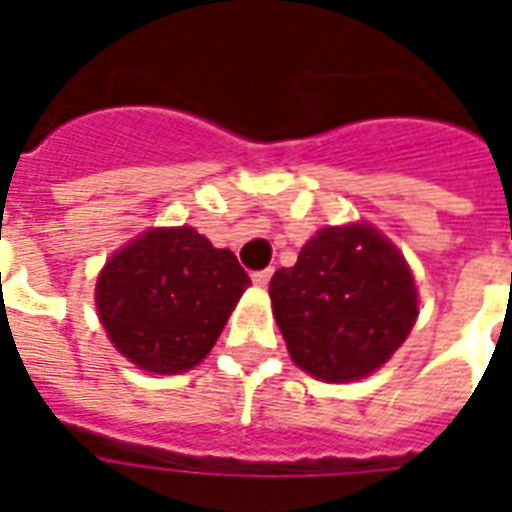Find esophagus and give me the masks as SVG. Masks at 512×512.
<instances>
[{
    "mask_svg": "<svg viewBox=\"0 0 512 512\" xmlns=\"http://www.w3.org/2000/svg\"><path fill=\"white\" fill-rule=\"evenodd\" d=\"M268 279H271V271H255V274H252V282H255L257 288H266L268 285Z\"/></svg>",
    "mask_w": 512,
    "mask_h": 512,
    "instance_id": "34e87169",
    "label": "esophagus"
}]
</instances>
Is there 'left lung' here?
<instances>
[{
  "label": "left lung",
  "instance_id": "1",
  "mask_svg": "<svg viewBox=\"0 0 512 512\" xmlns=\"http://www.w3.org/2000/svg\"><path fill=\"white\" fill-rule=\"evenodd\" d=\"M268 293L290 359L332 384L376 373L419 315L406 257L370 224L323 227Z\"/></svg>",
  "mask_w": 512,
  "mask_h": 512
}]
</instances>
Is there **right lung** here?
<instances>
[{
  "label": "right lung",
  "instance_id": "1",
  "mask_svg": "<svg viewBox=\"0 0 512 512\" xmlns=\"http://www.w3.org/2000/svg\"><path fill=\"white\" fill-rule=\"evenodd\" d=\"M249 285L230 249L194 227H156L106 260L95 307L128 362L175 376L208 356Z\"/></svg>",
  "mask_w": 512,
  "mask_h": 512
}]
</instances>
